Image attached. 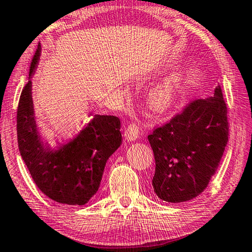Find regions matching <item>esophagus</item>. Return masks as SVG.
I'll list each match as a JSON object with an SVG mask.
<instances>
[{
  "instance_id": "1",
  "label": "esophagus",
  "mask_w": 252,
  "mask_h": 252,
  "mask_svg": "<svg viewBox=\"0 0 252 252\" xmlns=\"http://www.w3.org/2000/svg\"><path fill=\"white\" fill-rule=\"evenodd\" d=\"M140 135V128L137 123H130L125 130V137L128 142H134Z\"/></svg>"
}]
</instances>
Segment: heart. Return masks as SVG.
Listing matches in <instances>:
<instances>
[{
	"label": "heart",
	"mask_w": 252,
	"mask_h": 252,
	"mask_svg": "<svg viewBox=\"0 0 252 252\" xmlns=\"http://www.w3.org/2000/svg\"><path fill=\"white\" fill-rule=\"evenodd\" d=\"M183 85V76L179 73L170 74L149 92V107L155 112H165L169 109L177 99Z\"/></svg>",
	"instance_id": "heart-1"
}]
</instances>
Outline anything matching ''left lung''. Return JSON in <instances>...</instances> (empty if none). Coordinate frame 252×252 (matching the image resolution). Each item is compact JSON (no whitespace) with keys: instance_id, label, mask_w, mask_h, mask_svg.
<instances>
[{"instance_id":"1","label":"left lung","mask_w":252,"mask_h":252,"mask_svg":"<svg viewBox=\"0 0 252 252\" xmlns=\"http://www.w3.org/2000/svg\"><path fill=\"white\" fill-rule=\"evenodd\" d=\"M227 105L220 85L148 135L155 156L153 187L161 200L183 202L208 186L228 143Z\"/></svg>"}]
</instances>
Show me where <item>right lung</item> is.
<instances>
[{
    "label": "right lung",
    "mask_w": 252,
    "mask_h": 252,
    "mask_svg": "<svg viewBox=\"0 0 252 252\" xmlns=\"http://www.w3.org/2000/svg\"><path fill=\"white\" fill-rule=\"evenodd\" d=\"M39 54L41 45L31 63L29 82L17 107L21 156L44 195L60 204L85 205L98 190L106 161L121 146V121L110 115H95L76 137L56 151L44 145L34 116L31 82Z\"/></svg>",
    "instance_id": "1"
}]
</instances>
